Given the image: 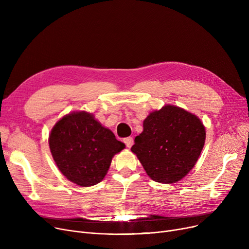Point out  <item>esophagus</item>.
I'll use <instances>...</instances> for the list:
<instances>
[{"instance_id": "1", "label": "esophagus", "mask_w": 249, "mask_h": 249, "mask_svg": "<svg viewBox=\"0 0 249 249\" xmlns=\"http://www.w3.org/2000/svg\"><path fill=\"white\" fill-rule=\"evenodd\" d=\"M123 141H124V143H125L126 146H127L128 148H130V147H131V146L133 145V138H132V137H127V138H125Z\"/></svg>"}]
</instances>
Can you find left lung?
<instances>
[{"mask_svg": "<svg viewBox=\"0 0 249 249\" xmlns=\"http://www.w3.org/2000/svg\"><path fill=\"white\" fill-rule=\"evenodd\" d=\"M206 140L198 116L175 105H164L143 121L131 151L148 177L160 184L184 178L197 163Z\"/></svg>", "mask_w": 249, "mask_h": 249, "instance_id": "1", "label": "left lung"}]
</instances>
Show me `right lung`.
I'll list each match as a JSON object with an SVG mask.
<instances>
[{
	"label": "right lung",
	"instance_id": "obj_1",
	"mask_svg": "<svg viewBox=\"0 0 249 249\" xmlns=\"http://www.w3.org/2000/svg\"><path fill=\"white\" fill-rule=\"evenodd\" d=\"M48 143L60 173L80 187L99 184L114 155L125 148L110 129L87 111H74L60 118L51 129Z\"/></svg>",
	"mask_w": 249,
	"mask_h": 249
}]
</instances>
